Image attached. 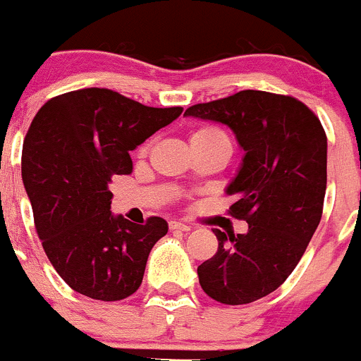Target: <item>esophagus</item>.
Wrapping results in <instances>:
<instances>
[{
	"instance_id": "esophagus-1",
	"label": "esophagus",
	"mask_w": 361,
	"mask_h": 361,
	"mask_svg": "<svg viewBox=\"0 0 361 361\" xmlns=\"http://www.w3.org/2000/svg\"><path fill=\"white\" fill-rule=\"evenodd\" d=\"M169 228H171V231H181V232L190 231V227H188V225L181 224V221H176V220L169 221Z\"/></svg>"
}]
</instances>
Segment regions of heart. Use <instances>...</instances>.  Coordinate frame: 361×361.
Returning a JSON list of instances; mask_svg holds the SVG:
<instances>
[{
	"instance_id": "1",
	"label": "heart",
	"mask_w": 361,
	"mask_h": 361,
	"mask_svg": "<svg viewBox=\"0 0 361 361\" xmlns=\"http://www.w3.org/2000/svg\"><path fill=\"white\" fill-rule=\"evenodd\" d=\"M190 143L204 148H220V150L227 152L228 155L232 154L231 137H228L224 130L213 126H204L195 129L190 136ZM145 152H147V148H143L141 154H145Z\"/></svg>"
}]
</instances>
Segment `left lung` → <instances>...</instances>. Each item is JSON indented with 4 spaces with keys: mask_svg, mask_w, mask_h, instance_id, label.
Returning a JSON list of instances; mask_svg holds the SVG:
<instances>
[{
    "mask_svg": "<svg viewBox=\"0 0 361 361\" xmlns=\"http://www.w3.org/2000/svg\"><path fill=\"white\" fill-rule=\"evenodd\" d=\"M185 115L224 123L245 150L225 192L238 197L231 213L248 221V232L214 228L218 251L199 265L197 276L216 302L250 304L286 281L318 228L326 134L304 103L264 90L194 104Z\"/></svg>",
    "mask_w": 361,
    "mask_h": 361,
    "instance_id": "1",
    "label": "left lung"
}]
</instances>
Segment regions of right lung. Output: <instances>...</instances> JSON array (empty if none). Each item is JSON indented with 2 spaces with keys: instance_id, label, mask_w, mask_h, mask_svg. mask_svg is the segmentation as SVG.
<instances>
[{
  "instance_id": "right-lung-1",
  "label": "right lung",
  "mask_w": 361,
  "mask_h": 361,
  "mask_svg": "<svg viewBox=\"0 0 361 361\" xmlns=\"http://www.w3.org/2000/svg\"><path fill=\"white\" fill-rule=\"evenodd\" d=\"M181 111L92 87L52 97L32 118L23 181L43 250L75 292L113 302L140 288L167 221L152 216L137 225L113 214L110 183L133 171L129 152Z\"/></svg>"
}]
</instances>
